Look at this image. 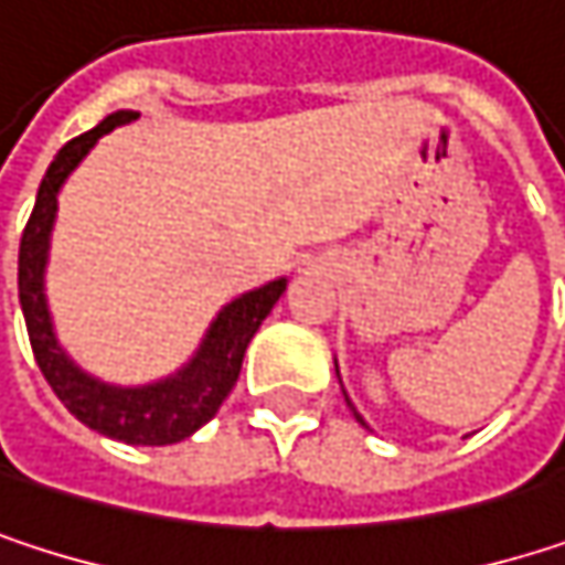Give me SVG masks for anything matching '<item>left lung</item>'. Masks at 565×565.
<instances>
[{
	"instance_id": "obj_1",
	"label": "left lung",
	"mask_w": 565,
	"mask_h": 565,
	"mask_svg": "<svg viewBox=\"0 0 565 565\" xmlns=\"http://www.w3.org/2000/svg\"><path fill=\"white\" fill-rule=\"evenodd\" d=\"M356 418H360V415H356ZM360 422H363V418H360Z\"/></svg>"
}]
</instances>
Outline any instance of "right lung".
Here are the masks:
<instances>
[{
	"mask_svg": "<svg viewBox=\"0 0 565 565\" xmlns=\"http://www.w3.org/2000/svg\"><path fill=\"white\" fill-rule=\"evenodd\" d=\"M130 120H137V114H130V110L110 114L94 130L67 140L57 150V157L39 185V199L29 215V225L22 232L19 300H22L35 363L77 422H84L87 428H94L107 438L127 441V445H172V441L189 438L195 428H202L218 412L225 395L238 383L242 360H245V350H248L255 330L271 313V307L278 303L287 284L271 281L232 300L215 317L195 360L179 376L157 383V386H143V390L104 386L97 380H87L57 350L49 307H45V290H42V271H45V258H49V232H52L57 209V189H61L64 175L74 170L84 160V153L97 143V137H104L114 127L130 124Z\"/></svg>",
	"mask_w": 565,
	"mask_h": 565,
	"instance_id": "add662e5",
	"label": "right lung"
}]
</instances>
